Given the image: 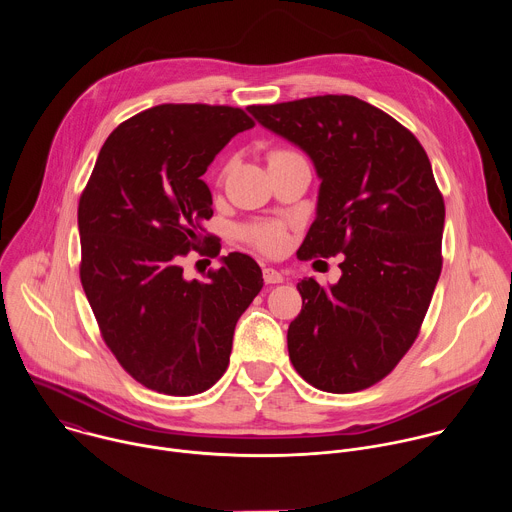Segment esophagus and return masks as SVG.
I'll use <instances>...</instances> for the list:
<instances>
[{
	"label": "esophagus",
	"instance_id": "obj_1",
	"mask_svg": "<svg viewBox=\"0 0 512 512\" xmlns=\"http://www.w3.org/2000/svg\"><path fill=\"white\" fill-rule=\"evenodd\" d=\"M263 279H265V283H281L283 275L273 267H263Z\"/></svg>",
	"mask_w": 512,
	"mask_h": 512
}]
</instances>
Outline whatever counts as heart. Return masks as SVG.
I'll return each instance as SVG.
<instances>
[{
	"label": "heart",
	"instance_id": "heart-1",
	"mask_svg": "<svg viewBox=\"0 0 512 512\" xmlns=\"http://www.w3.org/2000/svg\"><path fill=\"white\" fill-rule=\"evenodd\" d=\"M289 150H273L269 154L277 156V154H285ZM243 239L249 241L253 247H257L259 251L267 253V255H277L287 247V229L281 221H259V223H251L241 231Z\"/></svg>",
	"mask_w": 512,
	"mask_h": 512
}]
</instances>
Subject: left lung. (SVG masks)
Here are the masks:
<instances>
[{"mask_svg": "<svg viewBox=\"0 0 512 512\" xmlns=\"http://www.w3.org/2000/svg\"><path fill=\"white\" fill-rule=\"evenodd\" d=\"M249 113L300 145L322 178L298 257L344 253L336 285L298 283L289 360L320 391L369 389L413 346L442 273L446 206L429 158L407 127L352 95L251 105Z\"/></svg>", "mask_w": 512, "mask_h": 512, "instance_id": "1", "label": "left lung"}]
</instances>
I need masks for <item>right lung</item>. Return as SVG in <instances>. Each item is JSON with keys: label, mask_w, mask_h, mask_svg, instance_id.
Here are the masks:
<instances>
[{"label": "right lung", "mask_w": 512, "mask_h": 512, "mask_svg": "<svg viewBox=\"0 0 512 512\" xmlns=\"http://www.w3.org/2000/svg\"><path fill=\"white\" fill-rule=\"evenodd\" d=\"M255 121L239 107L166 103L123 121L103 143L79 200L81 283L107 348L143 387L188 397L229 367L237 320L263 287L255 259L223 257L206 281L180 259L210 237L200 176ZM208 251L216 257L221 249Z\"/></svg>", "instance_id": "obj_1"}]
</instances>
